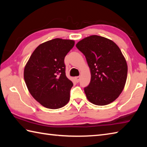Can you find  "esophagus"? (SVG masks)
Here are the masks:
<instances>
[{
  "mask_svg": "<svg viewBox=\"0 0 147 147\" xmlns=\"http://www.w3.org/2000/svg\"><path fill=\"white\" fill-rule=\"evenodd\" d=\"M75 80L77 83H78L80 80V76H76L75 77Z\"/></svg>",
  "mask_w": 147,
  "mask_h": 147,
  "instance_id": "34e87169",
  "label": "esophagus"
}]
</instances>
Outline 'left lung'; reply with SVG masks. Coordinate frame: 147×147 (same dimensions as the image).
I'll use <instances>...</instances> for the list:
<instances>
[{
	"label": "left lung",
	"instance_id": "left-lung-1",
	"mask_svg": "<svg viewBox=\"0 0 147 147\" xmlns=\"http://www.w3.org/2000/svg\"><path fill=\"white\" fill-rule=\"evenodd\" d=\"M76 47L85 55L91 80L84 88L87 99L96 105L114 102L123 92L127 65L115 43L105 37L92 35L80 40Z\"/></svg>",
	"mask_w": 147,
	"mask_h": 147
}]
</instances>
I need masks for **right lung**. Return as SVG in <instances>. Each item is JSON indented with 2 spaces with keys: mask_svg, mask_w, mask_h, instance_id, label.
<instances>
[{
  "mask_svg": "<svg viewBox=\"0 0 147 147\" xmlns=\"http://www.w3.org/2000/svg\"><path fill=\"white\" fill-rule=\"evenodd\" d=\"M74 45L71 40L55 38L37 47L24 70L31 95L43 107L57 109L70 99L73 83L65 76L64 58Z\"/></svg>",
  "mask_w": 147,
  "mask_h": 147,
  "instance_id": "obj_1",
  "label": "right lung"
}]
</instances>
